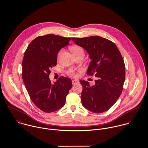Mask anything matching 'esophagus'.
Instances as JSON below:
<instances>
[{
	"mask_svg": "<svg viewBox=\"0 0 148 148\" xmlns=\"http://www.w3.org/2000/svg\"><path fill=\"white\" fill-rule=\"evenodd\" d=\"M72 82L73 84H79V82L77 80H73L72 81Z\"/></svg>",
	"mask_w": 148,
	"mask_h": 148,
	"instance_id": "1",
	"label": "esophagus"
}]
</instances>
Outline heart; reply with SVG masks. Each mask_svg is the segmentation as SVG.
<instances>
[{
  "label": "heart",
  "instance_id": "heart-1",
  "mask_svg": "<svg viewBox=\"0 0 148 148\" xmlns=\"http://www.w3.org/2000/svg\"><path fill=\"white\" fill-rule=\"evenodd\" d=\"M71 50L72 51V52L73 53V55L74 56H77V55H80V54H84V50L83 49L80 47V46H78V45H75V46H73L71 48ZM62 53V50H61L59 53H58V57L59 58L60 56H61V54ZM68 74L70 76H73V77H76L77 76V74L76 72V71L73 69H70L68 71Z\"/></svg>",
  "mask_w": 148,
  "mask_h": 148
}]
</instances>
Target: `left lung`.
<instances>
[{
	"instance_id": "obj_1",
	"label": "left lung",
	"mask_w": 148,
	"mask_h": 148,
	"mask_svg": "<svg viewBox=\"0 0 148 148\" xmlns=\"http://www.w3.org/2000/svg\"><path fill=\"white\" fill-rule=\"evenodd\" d=\"M72 40L86 50L91 59L87 74L98 78L92 86L88 82L80 81L83 87L82 103L95 113L106 111L115 103L123 90L125 65L122 56L114 42L99 36Z\"/></svg>"
}]
</instances>
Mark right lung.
<instances>
[{
	"label": "right lung",
	"instance_id": "add662e5",
	"mask_svg": "<svg viewBox=\"0 0 148 148\" xmlns=\"http://www.w3.org/2000/svg\"><path fill=\"white\" fill-rule=\"evenodd\" d=\"M71 38L53 34L39 36L26 50L22 61V79L34 104L49 113L62 108L72 87L71 79L61 76L52 83L50 68L57 65V54L68 45Z\"/></svg>",
	"mask_w": 148,
	"mask_h": 148
}]
</instances>
